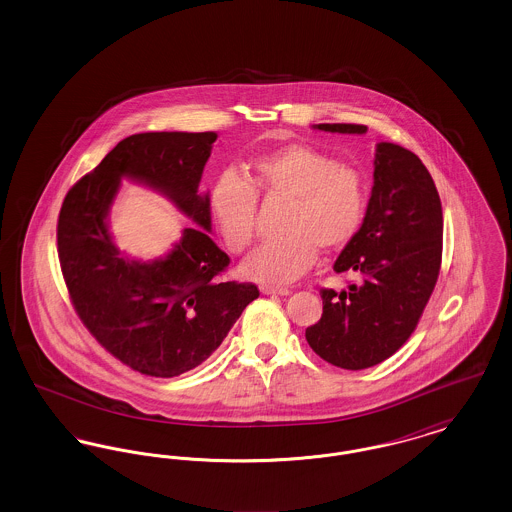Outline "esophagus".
I'll list each match as a JSON object with an SVG mask.
<instances>
[{"instance_id":"obj_1","label":"esophagus","mask_w":512,"mask_h":512,"mask_svg":"<svg viewBox=\"0 0 512 512\" xmlns=\"http://www.w3.org/2000/svg\"><path fill=\"white\" fill-rule=\"evenodd\" d=\"M261 292L265 295H288L290 290L284 286H270V284H261Z\"/></svg>"}]
</instances>
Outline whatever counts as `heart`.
<instances>
[{
  "label": "heart",
  "mask_w": 512,
  "mask_h": 512,
  "mask_svg": "<svg viewBox=\"0 0 512 512\" xmlns=\"http://www.w3.org/2000/svg\"><path fill=\"white\" fill-rule=\"evenodd\" d=\"M259 194L288 197L280 232L245 259V276L263 284H288L315 265L318 247L341 249L361 230L368 209V178L351 163L307 146L286 144L253 159L251 180L234 171L217 176L209 207L230 253L255 240Z\"/></svg>",
  "instance_id": "b5f03b06"
}]
</instances>
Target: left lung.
<instances>
[{"label": "left lung", "mask_w": 512, "mask_h": 512, "mask_svg": "<svg viewBox=\"0 0 512 512\" xmlns=\"http://www.w3.org/2000/svg\"><path fill=\"white\" fill-rule=\"evenodd\" d=\"M326 132L363 134L365 124H318ZM443 211L436 184L405 147H376L374 188L359 234L345 245L336 272H355L347 292L320 290L322 317L305 330L320 359L363 370L411 338L438 282Z\"/></svg>", "instance_id": "left-lung-1"}]
</instances>
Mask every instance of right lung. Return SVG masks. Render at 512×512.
<instances>
[{"mask_svg": "<svg viewBox=\"0 0 512 512\" xmlns=\"http://www.w3.org/2000/svg\"><path fill=\"white\" fill-rule=\"evenodd\" d=\"M217 132H144L124 138L67 192L57 253L74 311L122 365L155 378L188 372L211 357L245 307L251 282L224 280L230 257L209 238V197L197 194ZM128 175L165 191L206 230L187 229L167 260L118 255L104 217Z\"/></svg>", "mask_w": 512, "mask_h": 512, "instance_id": "right-lung-1", "label": "right lung"}]
</instances>
